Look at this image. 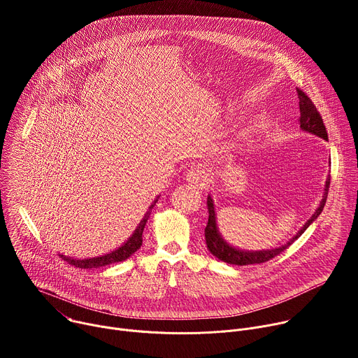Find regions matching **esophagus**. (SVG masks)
<instances>
[{
	"instance_id": "obj_1",
	"label": "esophagus",
	"mask_w": 358,
	"mask_h": 358,
	"mask_svg": "<svg viewBox=\"0 0 358 358\" xmlns=\"http://www.w3.org/2000/svg\"><path fill=\"white\" fill-rule=\"evenodd\" d=\"M187 181L195 189H206L210 184V174L202 167H191L187 173Z\"/></svg>"
}]
</instances>
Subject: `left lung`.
I'll use <instances>...</instances> for the list:
<instances>
[{"mask_svg":"<svg viewBox=\"0 0 358 358\" xmlns=\"http://www.w3.org/2000/svg\"><path fill=\"white\" fill-rule=\"evenodd\" d=\"M297 90V96H299V108H300V129L306 133L315 134L320 138L329 140L327 136V130L326 126L323 123V119L320 116V113L317 112L316 106L313 105V101L308 97L303 90L296 89ZM329 187H330V177H327L326 184H324V194L323 198L319 203L317 210L315 211V214L309 218V221L306 222L300 231H297V234L289 239L285 245L278 246L275 249H264V250H245V249H239L232 246L231 243H228L224 236L221 235L218 225H217V214H215V206H214V199L211 195H208L207 198V207H208V224L206 227V241H207V248L208 250L214 255L215 258H218L222 262H227L229 265H253V264H264L268 262L269 259L278 257L280 252H283L289 245H292L306 229L310 227V224H313V221L317 220V217L322 214L324 203L327 199V194H329Z\"/></svg>","mask_w":358,"mask_h":358,"instance_id":"left-lung-1","label":"left lung"}]
</instances>
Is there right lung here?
<instances>
[{
    "label": "right lung",
    "instance_id": "obj_1",
    "mask_svg": "<svg viewBox=\"0 0 358 358\" xmlns=\"http://www.w3.org/2000/svg\"><path fill=\"white\" fill-rule=\"evenodd\" d=\"M160 195L151 202V206L148 207V211L144 214L143 220L140 221V224L137 225V228L134 229V232L131 234V236L123 243L120 245L117 249L109 252V253H105V255H100V257H94V258H85V259H76V258H69V257H65V255H61L62 259L66 261L68 264L76 266V268H80V269H92V268H103V266H108L110 264H116V262H123L126 261L127 258H130L131 255L141 246V242H143V231H144V227H145V222L147 220L150 218V214H151V210L152 207L156 206V202L159 201Z\"/></svg>",
    "mask_w": 358,
    "mask_h": 358
}]
</instances>
